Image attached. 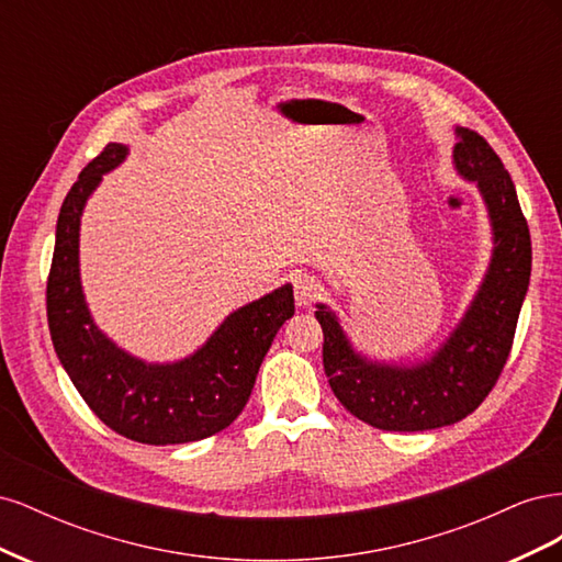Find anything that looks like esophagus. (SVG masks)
<instances>
[{
	"mask_svg": "<svg viewBox=\"0 0 562 562\" xmlns=\"http://www.w3.org/2000/svg\"><path fill=\"white\" fill-rule=\"evenodd\" d=\"M293 288H295V302L297 307H307V304L318 295L321 291V281L310 277V274H297L293 279Z\"/></svg>",
	"mask_w": 562,
	"mask_h": 562,
	"instance_id": "obj_1",
	"label": "esophagus"
}]
</instances>
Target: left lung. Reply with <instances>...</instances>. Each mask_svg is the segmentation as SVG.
Returning a JSON list of instances; mask_svg holds the SVG:
<instances>
[{
  "instance_id": "1",
  "label": "left lung",
  "mask_w": 562,
  "mask_h": 562,
  "mask_svg": "<svg viewBox=\"0 0 562 562\" xmlns=\"http://www.w3.org/2000/svg\"><path fill=\"white\" fill-rule=\"evenodd\" d=\"M457 173L475 182L492 225V258L479 293L431 359L411 366L370 361L337 316L316 304L323 370L337 401L382 431H427L471 415L497 384L530 285L532 241L512 176L483 135L454 128Z\"/></svg>"
}]
</instances>
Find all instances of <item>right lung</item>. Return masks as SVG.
<instances>
[{"label":"right lung","mask_w":562,"mask_h":562,"mask_svg":"<svg viewBox=\"0 0 562 562\" xmlns=\"http://www.w3.org/2000/svg\"><path fill=\"white\" fill-rule=\"evenodd\" d=\"M126 145L110 143L67 192L46 281V316L58 359L87 405L116 434L147 446L209 438L239 417L265 353L295 314L293 285L232 312L206 345L176 363H145L119 349L87 307L79 279V223L103 176L122 164Z\"/></svg>","instance_id":"right-lung-1"}]
</instances>
